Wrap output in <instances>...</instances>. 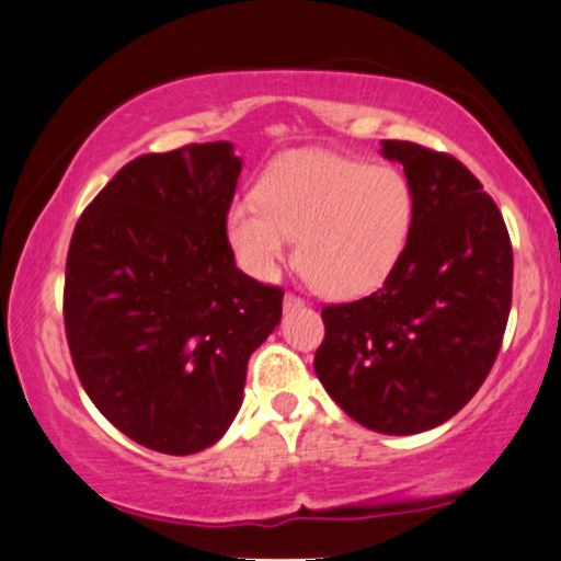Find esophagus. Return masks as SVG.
I'll list each match as a JSON object with an SVG mask.
<instances>
[{
    "instance_id": "34e87169",
    "label": "esophagus",
    "mask_w": 561,
    "mask_h": 561,
    "mask_svg": "<svg viewBox=\"0 0 561 561\" xmlns=\"http://www.w3.org/2000/svg\"><path fill=\"white\" fill-rule=\"evenodd\" d=\"M302 302H306V300H302L300 295H295V293H287V295H285V308H287V310H289V308H300Z\"/></svg>"
}]
</instances>
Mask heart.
Wrapping results in <instances>:
<instances>
[{
  "mask_svg": "<svg viewBox=\"0 0 561 561\" xmlns=\"http://www.w3.org/2000/svg\"><path fill=\"white\" fill-rule=\"evenodd\" d=\"M415 221V191L391 164L329 151H298L272 164L259 198L229 206L227 238L245 272L272 279L293 255L308 282L332 298L383 285Z\"/></svg>",
  "mask_w": 561,
  "mask_h": 561,
  "instance_id": "b5f03b06",
  "label": "heart"
}]
</instances>
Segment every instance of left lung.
<instances>
[{
	"label": "left lung",
	"instance_id": "obj_1",
	"mask_svg": "<svg viewBox=\"0 0 561 561\" xmlns=\"http://www.w3.org/2000/svg\"><path fill=\"white\" fill-rule=\"evenodd\" d=\"M415 191L408 248L383 285L321 308L316 376L353 421L421 434L449 421L491 374L512 306L502 211L460 159L383 140Z\"/></svg>",
	"mask_w": 561,
	"mask_h": 561
}]
</instances>
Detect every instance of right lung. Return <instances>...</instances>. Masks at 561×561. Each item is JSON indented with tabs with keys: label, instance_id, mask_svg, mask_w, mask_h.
Segmentation results:
<instances>
[{
	"label": "right lung",
	"instance_id": "obj_1",
	"mask_svg": "<svg viewBox=\"0 0 561 561\" xmlns=\"http://www.w3.org/2000/svg\"><path fill=\"white\" fill-rule=\"evenodd\" d=\"M242 161L227 140L127 161L72 232L65 334L85 394L133 442L211 447L238 415L248 357L285 289L234 266L227 214Z\"/></svg>",
	"mask_w": 561,
	"mask_h": 561
}]
</instances>
